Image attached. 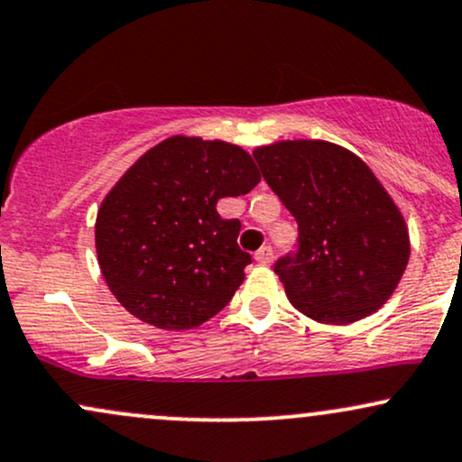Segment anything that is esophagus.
<instances>
[{"label":"esophagus","instance_id":"obj_1","mask_svg":"<svg viewBox=\"0 0 462 462\" xmlns=\"http://www.w3.org/2000/svg\"><path fill=\"white\" fill-rule=\"evenodd\" d=\"M254 258H256V263H261V264H272L273 263V249L269 247V245L267 247H261Z\"/></svg>","mask_w":462,"mask_h":462}]
</instances>
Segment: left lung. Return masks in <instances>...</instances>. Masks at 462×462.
<instances>
[{"label": "left lung", "mask_w": 462, "mask_h": 462, "mask_svg": "<svg viewBox=\"0 0 462 462\" xmlns=\"http://www.w3.org/2000/svg\"><path fill=\"white\" fill-rule=\"evenodd\" d=\"M254 158L298 221V252L273 264L291 304L334 326L378 310L404 275L411 241L374 171L328 141H278Z\"/></svg>", "instance_id": "left-lung-1"}]
</instances>
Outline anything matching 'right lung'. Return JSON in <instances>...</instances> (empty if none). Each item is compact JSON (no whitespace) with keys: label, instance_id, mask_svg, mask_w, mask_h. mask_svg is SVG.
<instances>
[{"label":"right lung","instance_id":"1","mask_svg":"<svg viewBox=\"0 0 462 462\" xmlns=\"http://www.w3.org/2000/svg\"><path fill=\"white\" fill-rule=\"evenodd\" d=\"M261 182L252 156L226 141L171 136L147 150L110 189L95 247L113 295L136 319L189 330L215 317L245 280L238 219L217 201Z\"/></svg>","mask_w":462,"mask_h":462}]
</instances>
